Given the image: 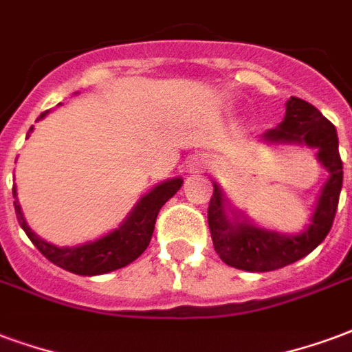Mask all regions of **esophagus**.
<instances>
[{"label": "esophagus", "instance_id": "obj_1", "mask_svg": "<svg viewBox=\"0 0 352 352\" xmlns=\"http://www.w3.org/2000/svg\"><path fill=\"white\" fill-rule=\"evenodd\" d=\"M210 168V158L205 155H196L194 158H190L188 171L190 173H201L205 169Z\"/></svg>", "mask_w": 352, "mask_h": 352}]
</instances>
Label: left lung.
I'll return each mask as SVG.
<instances>
[{"instance_id":"obj_1","label":"left lung","mask_w":352,"mask_h":352,"mask_svg":"<svg viewBox=\"0 0 352 352\" xmlns=\"http://www.w3.org/2000/svg\"><path fill=\"white\" fill-rule=\"evenodd\" d=\"M261 138L269 143H295L317 149V160L330 177L317 199L311 222L298 235H285L242 220L241 212L229 209L222 188L214 183L209 203V229L216 254L229 267L248 272L282 269L314 252L332 228L343 184V162L336 126L306 100L291 96L282 123L267 130Z\"/></svg>"}]
</instances>
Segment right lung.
<instances>
[{
  "label": "right lung",
  "mask_w": 352,
  "mask_h": 352,
  "mask_svg": "<svg viewBox=\"0 0 352 352\" xmlns=\"http://www.w3.org/2000/svg\"><path fill=\"white\" fill-rule=\"evenodd\" d=\"M48 111L41 113L38 119H43ZM37 119V121H38ZM31 130L28 132L30 138ZM25 138V140H28ZM183 186V179H168L164 183L156 184L155 188L147 192L145 196L140 197L136 207L130 210V214L123 220V223L117 229L110 231L108 235L100 236L93 242L82 244V246H56L50 242L43 241L30 229L25 223V218L22 214V207L18 203L16 186H12V196H14V210L20 228L25 231V235L30 236V241L37 246V250L43 254L48 261H52L57 267L69 270L72 274L80 276H96L106 274L111 270L123 269L129 263L136 261L147 250L155 231L156 216L162 209V205L168 199L175 196L177 190Z\"/></svg>",
  "instance_id": "1"
}]
</instances>
